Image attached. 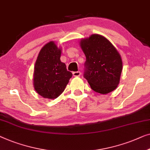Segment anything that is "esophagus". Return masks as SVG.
Instances as JSON below:
<instances>
[{"label":"esophagus","mask_w":150,"mask_h":150,"mask_svg":"<svg viewBox=\"0 0 150 150\" xmlns=\"http://www.w3.org/2000/svg\"><path fill=\"white\" fill-rule=\"evenodd\" d=\"M80 71H74L73 72V76L74 77H79L80 76Z\"/></svg>","instance_id":"esophagus-1"}]
</instances>
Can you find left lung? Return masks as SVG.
Masks as SVG:
<instances>
[{
	"label": "left lung",
	"instance_id": "left-lung-1",
	"mask_svg": "<svg viewBox=\"0 0 150 150\" xmlns=\"http://www.w3.org/2000/svg\"><path fill=\"white\" fill-rule=\"evenodd\" d=\"M80 46L86 56L84 76L91 88L101 94L114 91L119 84L122 61L110 40L99 34L82 38Z\"/></svg>",
	"mask_w": 150,
	"mask_h": 150
}]
</instances>
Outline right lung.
Wrapping results in <instances>:
<instances>
[{"label": "right lung", "mask_w": 150, "mask_h": 150, "mask_svg": "<svg viewBox=\"0 0 150 150\" xmlns=\"http://www.w3.org/2000/svg\"><path fill=\"white\" fill-rule=\"evenodd\" d=\"M62 48L50 41L39 52L34 66L33 84L36 93L46 99H54L64 92L72 76L61 62Z\"/></svg>", "instance_id": "obj_1"}]
</instances>
